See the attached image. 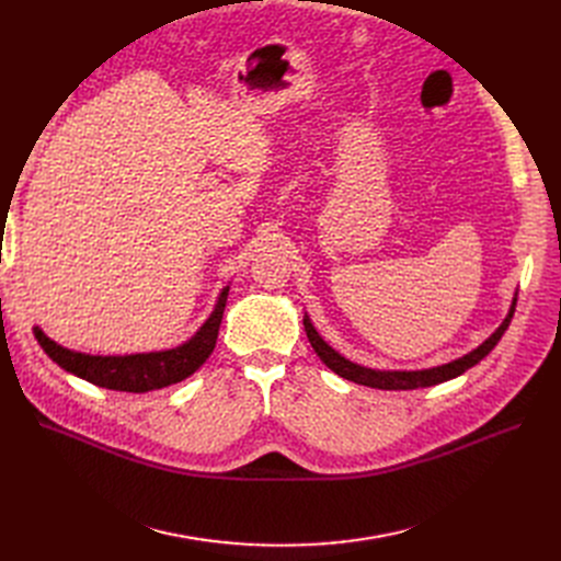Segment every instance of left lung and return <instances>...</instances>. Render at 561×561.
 Returning <instances> with one entry per match:
<instances>
[{
    "label": "left lung",
    "mask_w": 561,
    "mask_h": 561,
    "mask_svg": "<svg viewBox=\"0 0 561 561\" xmlns=\"http://www.w3.org/2000/svg\"><path fill=\"white\" fill-rule=\"evenodd\" d=\"M512 317H514V306H512L510 317H506L502 322V327L484 344H479L474 352L466 354L459 360H451L447 365L432 367V369H420V371H377V369H369V367H360L352 360L342 358L337 352H333L331 346L322 337H319V333L314 331V327L310 324L308 317H304V329H306V335L312 344L314 354L322 358V363L329 369H333L337 377H342L346 381L360 383V386L381 388V390H413V388H430V386L455 379V377L463 375V371L470 369L472 365H477L482 358H486L493 352V346L500 342V337L504 335V331L510 329Z\"/></svg>",
    "instance_id": "obj_1"
}]
</instances>
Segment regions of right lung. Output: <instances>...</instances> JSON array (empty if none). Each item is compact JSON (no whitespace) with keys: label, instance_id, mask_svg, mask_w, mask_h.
<instances>
[{"label":"right lung","instance_id":"1","mask_svg":"<svg viewBox=\"0 0 561 561\" xmlns=\"http://www.w3.org/2000/svg\"><path fill=\"white\" fill-rule=\"evenodd\" d=\"M226 299L228 287L221 291L215 312L209 314L201 331L190 342H184L182 346L171 352L135 356H87L64 350L61 344L51 342L41 329H34V335L43 346V352L59 367L70 371V375H77L79 379H87L89 383L100 388L121 392H148L192 377L209 358L217 344Z\"/></svg>","mask_w":561,"mask_h":561}]
</instances>
